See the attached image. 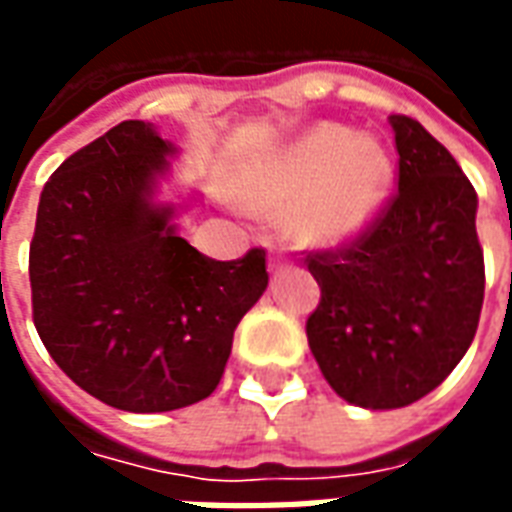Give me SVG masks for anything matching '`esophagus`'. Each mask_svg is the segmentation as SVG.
<instances>
[{
	"label": "esophagus",
	"instance_id": "1",
	"mask_svg": "<svg viewBox=\"0 0 512 512\" xmlns=\"http://www.w3.org/2000/svg\"><path fill=\"white\" fill-rule=\"evenodd\" d=\"M285 263H288V252H282V249H277V252L271 255V260H268V266H271V268L285 266Z\"/></svg>",
	"mask_w": 512,
	"mask_h": 512
}]
</instances>
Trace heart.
<instances>
[{"label": "heart", "mask_w": 512, "mask_h": 512, "mask_svg": "<svg viewBox=\"0 0 512 512\" xmlns=\"http://www.w3.org/2000/svg\"><path fill=\"white\" fill-rule=\"evenodd\" d=\"M392 164L376 136H354L337 123L304 131L244 183L255 211L288 208V233L299 244L351 241L384 202Z\"/></svg>", "instance_id": "heart-1"}]
</instances>
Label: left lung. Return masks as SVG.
<instances>
[{
    "label": "left lung",
    "mask_w": 512,
    "mask_h": 512,
    "mask_svg": "<svg viewBox=\"0 0 512 512\" xmlns=\"http://www.w3.org/2000/svg\"><path fill=\"white\" fill-rule=\"evenodd\" d=\"M389 123L397 191L351 241L304 257L321 285L310 351L334 392L362 408L433 392L469 351L485 293L474 186L417 120Z\"/></svg>",
    "instance_id": "8db88e82"
}]
</instances>
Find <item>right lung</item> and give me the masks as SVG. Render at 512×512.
I'll return each mask as SVG.
<instances>
[{"mask_svg": "<svg viewBox=\"0 0 512 512\" xmlns=\"http://www.w3.org/2000/svg\"><path fill=\"white\" fill-rule=\"evenodd\" d=\"M172 147L126 120L62 161L29 244L32 321L51 359L106 406L150 414L222 381L235 326L268 285L266 249L213 260L150 205Z\"/></svg>", "mask_w": 512, "mask_h": 512, "instance_id": "obj_1", "label": "right lung"}]
</instances>
